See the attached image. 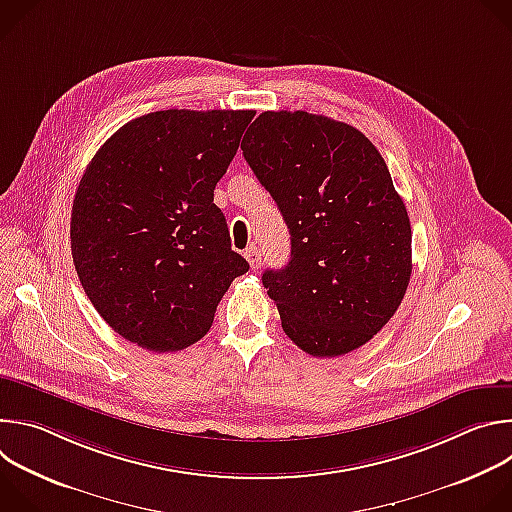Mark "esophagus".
Segmentation results:
<instances>
[{
	"label": "esophagus",
	"mask_w": 512,
	"mask_h": 512,
	"mask_svg": "<svg viewBox=\"0 0 512 512\" xmlns=\"http://www.w3.org/2000/svg\"><path fill=\"white\" fill-rule=\"evenodd\" d=\"M245 259L249 261L251 269H259V267H261V249L255 247V245L247 247V249H245Z\"/></svg>",
	"instance_id": "obj_1"
}]
</instances>
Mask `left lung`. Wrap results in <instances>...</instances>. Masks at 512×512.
<instances>
[{
  "label": "left lung",
  "mask_w": 512,
  "mask_h": 512,
  "mask_svg": "<svg viewBox=\"0 0 512 512\" xmlns=\"http://www.w3.org/2000/svg\"><path fill=\"white\" fill-rule=\"evenodd\" d=\"M243 156L283 214L291 255L263 285L283 332L312 356L367 344L411 277V225L379 150L356 127L306 111H265Z\"/></svg>",
  "instance_id": "8db88e82"
}]
</instances>
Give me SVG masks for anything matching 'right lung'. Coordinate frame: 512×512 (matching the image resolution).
Here are the masks:
<instances>
[{
  "instance_id": "obj_1",
  "label": "right lung",
  "mask_w": 512,
  "mask_h": 512,
  "mask_svg": "<svg viewBox=\"0 0 512 512\" xmlns=\"http://www.w3.org/2000/svg\"><path fill=\"white\" fill-rule=\"evenodd\" d=\"M255 111L168 109L117 129L72 202L75 269L101 318L125 340L176 352L212 326L249 263L231 249L214 186Z\"/></svg>"
}]
</instances>
